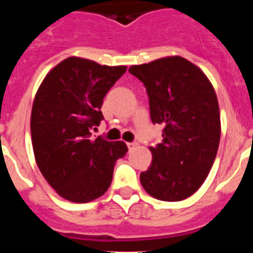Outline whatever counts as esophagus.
<instances>
[{
    "label": "esophagus",
    "instance_id": "obj_1",
    "mask_svg": "<svg viewBox=\"0 0 253 253\" xmlns=\"http://www.w3.org/2000/svg\"><path fill=\"white\" fill-rule=\"evenodd\" d=\"M126 146H128L129 151H131V149L137 147V143H135V142H129V143H126Z\"/></svg>",
    "mask_w": 253,
    "mask_h": 253
}]
</instances>
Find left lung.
<instances>
[{"label":"left lung","mask_w":253,"mask_h":253,"mask_svg":"<svg viewBox=\"0 0 253 253\" xmlns=\"http://www.w3.org/2000/svg\"><path fill=\"white\" fill-rule=\"evenodd\" d=\"M129 73L147 90L153 124L162 142L149 147L152 163L140 173L147 193L163 202L193 195L213 166L220 140L215 91L202 69L182 57L133 66Z\"/></svg>","instance_id":"1"}]
</instances>
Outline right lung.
<instances>
[{"label": "right lung", "mask_w": 253, "mask_h": 253, "mask_svg": "<svg viewBox=\"0 0 253 253\" xmlns=\"http://www.w3.org/2000/svg\"><path fill=\"white\" fill-rule=\"evenodd\" d=\"M125 71L71 57L51 69L38 90L30 120L35 160L49 185L69 202L104 195L116 160L128 152L124 142L91 137L104 120L105 95Z\"/></svg>", "instance_id": "right-lung-1"}]
</instances>
